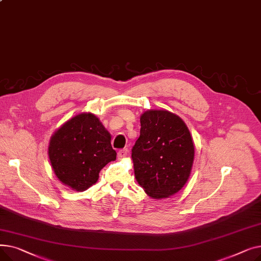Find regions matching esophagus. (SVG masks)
I'll return each mask as SVG.
<instances>
[{"instance_id":"obj_1","label":"esophagus","mask_w":261,"mask_h":261,"mask_svg":"<svg viewBox=\"0 0 261 261\" xmlns=\"http://www.w3.org/2000/svg\"><path fill=\"white\" fill-rule=\"evenodd\" d=\"M127 153H128V149L123 148V149L119 150L118 153H117V156H118V159H123V158L127 156Z\"/></svg>"}]
</instances>
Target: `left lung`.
<instances>
[{
    "label": "left lung",
    "instance_id": "8db88e82",
    "mask_svg": "<svg viewBox=\"0 0 261 261\" xmlns=\"http://www.w3.org/2000/svg\"><path fill=\"white\" fill-rule=\"evenodd\" d=\"M135 179L153 199L180 191L190 175L195 145L185 122L167 110L141 116V135L132 148Z\"/></svg>",
    "mask_w": 261,
    "mask_h": 261
}]
</instances>
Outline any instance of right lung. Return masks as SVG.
I'll use <instances>...</instances> for the list:
<instances>
[{
  "label": "right lung",
  "mask_w": 261,
  "mask_h": 261,
  "mask_svg": "<svg viewBox=\"0 0 261 261\" xmlns=\"http://www.w3.org/2000/svg\"><path fill=\"white\" fill-rule=\"evenodd\" d=\"M48 158L58 180L84 191L97 182L100 170L116 160L111 135L92 113L78 114L53 134Z\"/></svg>",
  "instance_id": "right-lung-1"
}]
</instances>
